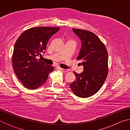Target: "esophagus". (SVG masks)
I'll use <instances>...</instances> for the list:
<instances>
[{
    "label": "esophagus",
    "mask_w": 130,
    "mask_h": 130,
    "mask_svg": "<svg viewBox=\"0 0 130 130\" xmlns=\"http://www.w3.org/2000/svg\"><path fill=\"white\" fill-rule=\"evenodd\" d=\"M60 70H62V71L63 72H64V73H66V72H68V71H69V70L65 69H62V68H61Z\"/></svg>",
    "instance_id": "1"
}]
</instances>
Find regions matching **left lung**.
Returning <instances> with one entry per match:
<instances>
[{
    "instance_id": "1",
    "label": "left lung",
    "mask_w": 130,
    "mask_h": 130,
    "mask_svg": "<svg viewBox=\"0 0 130 130\" xmlns=\"http://www.w3.org/2000/svg\"><path fill=\"white\" fill-rule=\"evenodd\" d=\"M73 31L82 42L77 60L82 61L84 71L80 74L73 72L76 79L70 88L77 96L88 98L99 91L106 80L108 52L104 44L92 32L77 28Z\"/></svg>"
}]
</instances>
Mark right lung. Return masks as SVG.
Masks as SVG:
<instances>
[{"mask_svg":"<svg viewBox=\"0 0 130 130\" xmlns=\"http://www.w3.org/2000/svg\"><path fill=\"white\" fill-rule=\"evenodd\" d=\"M60 27H38L25 30L15 42L12 54V67L15 74L27 88L34 89L46 81L48 74L54 70L36 57L42 56L53 35Z\"/></svg>","mask_w":130,"mask_h":130,"instance_id":"obj_1","label":"right lung"}]
</instances>
